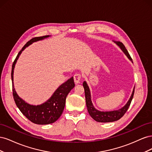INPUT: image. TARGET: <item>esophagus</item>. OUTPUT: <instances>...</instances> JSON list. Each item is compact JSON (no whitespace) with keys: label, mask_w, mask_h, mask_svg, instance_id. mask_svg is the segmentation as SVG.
<instances>
[{"label":"esophagus","mask_w":152,"mask_h":152,"mask_svg":"<svg viewBox=\"0 0 152 152\" xmlns=\"http://www.w3.org/2000/svg\"><path fill=\"white\" fill-rule=\"evenodd\" d=\"M73 78H74V82L75 84H78L80 83V79H81V75L79 74V73H75L73 76Z\"/></svg>","instance_id":"obj_1"}]
</instances>
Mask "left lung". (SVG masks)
Wrapping results in <instances>:
<instances>
[{
	"instance_id": "1",
	"label": "left lung",
	"mask_w": 152,
	"mask_h": 152,
	"mask_svg": "<svg viewBox=\"0 0 152 152\" xmlns=\"http://www.w3.org/2000/svg\"><path fill=\"white\" fill-rule=\"evenodd\" d=\"M113 42L115 43L118 46L121 48V49L124 52V53L126 55V56L131 61H132V58H131L127 50L124 46V45L119 41H114ZM83 87L85 91V97H86V102L87 108V111H88L91 117L93 118L94 121H97L98 122H115L119 120L121 117H123L124 114L127 112V109L129 108L131 103V101L132 99L133 96H134V88H133L132 94L130 96V98L129 99L127 103L124 106L121 108L117 110H113V111H107V112H103V111H99V110L95 108L94 105L92 103L91 101V94L90 89L88 86V84H87V82L84 81L83 82Z\"/></svg>"
}]
</instances>
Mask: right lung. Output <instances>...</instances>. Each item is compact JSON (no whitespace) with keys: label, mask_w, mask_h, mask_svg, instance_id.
<instances>
[{"label":"right lung","mask_w":152,"mask_h":152,"mask_svg":"<svg viewBox=\"0 0 152 152\" xmlns=\"http://www.w3.org/2000/svg\"><path fill=\"white\" fill-rule=\"evenodd\" d=\"M49 37H50V35H45L43 37H39L33 38L29 40L18 53L12 66L11 79L12 82V92L13 98L18 108L20 109L21 112L29 121L34 124H39V125H45V124L54 123L60 117L64 108H65L66 96L70 91L75 87L73 77H71L65 83L59 86L58 89L54 92L53 95L50 96V98L46 102L40 104L33 105L26 103L17 94L13 84L14 70H15L17 60L23 50H24L26 48L28 47L34 42L42 40Z\"/></svg>","instance_id":"1"}]
</instances>
